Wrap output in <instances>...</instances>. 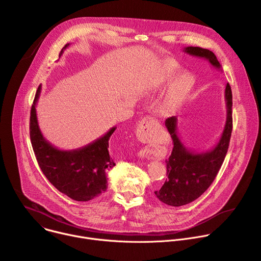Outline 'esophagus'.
Instances as JSON below:
<instances>
[{"label":"esophagus","instance_id":"esophagus-1","mask_svg":"<svg viewBox=\"0 0 261 261\" xmlns=\"http://www.w3.org/2000/svg\"><path fill=\"white\" fill-rule=\"evenodd\" d=\"M156 124H157V122L151 117L143 118L137 127L138 138L142 141H150L152 138L153 130H154V127L156 126ZM146 154H147L146 150H143L140 152V156H145Z\"/></svg>","mask_w":261,"mask_h":261}]
</instances>
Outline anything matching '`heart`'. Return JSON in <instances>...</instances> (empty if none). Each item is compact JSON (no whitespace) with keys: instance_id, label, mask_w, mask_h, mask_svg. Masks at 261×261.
Segmentation results:
<instances>
[{"instance_id":"heart-1","label":"heart","mask_w":261,"mask_h":261,"mask_svg":"<svg viewBox=\"0 0 261 261\" xmlns=\"http://www.w3.org/2000/svg\"><path fill=\"white\" fill-rule=\"evenodd\" d=\"M177 70L178 65L174 61L168 59L160 61L156 68L157 84L159 86L166 85L175 75ZM191 87L192 82L187 74H181V75L174 79L165 95L164 106L167 108H174L178 106L188 95Z\"/></svg>"}]
</instances>
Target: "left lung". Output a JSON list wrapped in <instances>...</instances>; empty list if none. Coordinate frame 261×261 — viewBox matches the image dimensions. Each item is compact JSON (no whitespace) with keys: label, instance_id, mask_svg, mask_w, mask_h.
<instances>
[{"label":"left lung","instance_id":"8db88e82","mask_svg":"<svg viewBox=\"0 0 261 261\" xmlns=\"http://www.w3.org/2000/svg\"><path fill=\"white\" fill-rule=\"evenodd\" d=\"M182 51L204 59L215 69L222 71L217 57L208 49L188 46ZM224 97L226 103L225 126L219 141L208 151L189 150L178 137L177 119L171 117L165 121V126L173 141V148L169 159L166 160L168 179L159 191H155L160 201L171 206L188 204L202 195L214 181L225 159L232 131V93L229 84L225 87Z\"/></svg>","mask_w":261,"mask_h":261}]
</instances>
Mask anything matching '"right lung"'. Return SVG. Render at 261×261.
Wrapping results in <instances>:
<instances>
[{
  "instance_id": "add662e5",
  "label": "right lung",
  "mask_w": 261,
  "mask_h": 261,
  "mask_svg": "<svg viewBox=\"0 0 261 261\" xmlns=\"http://www.w3.org/2000/svg\"><path fill=\"white\" fill-rule=\"evenodd\" d=\"M69 46L66 44L60 57ZM41 85L36 92L31 109L30 137L37 161L47 179L68 197L76 201H89L107 189V172L116 163L108 151L109 138L117 127L110 128L103 136L76 150H59L47 141L38 124L36 104Z\"/></svg>"
}]
</instances>
